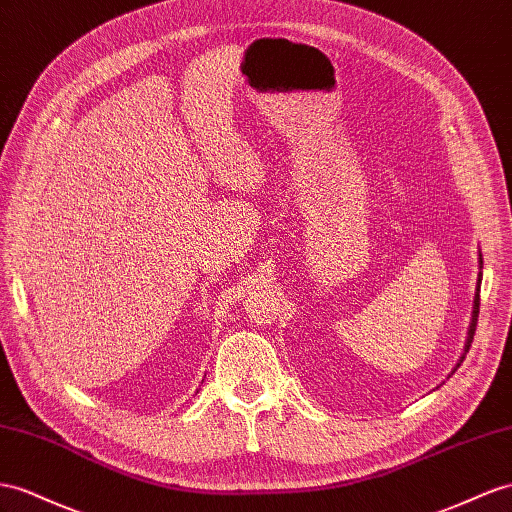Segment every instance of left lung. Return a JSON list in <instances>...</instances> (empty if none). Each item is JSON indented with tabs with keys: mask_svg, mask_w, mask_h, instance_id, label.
<instances>
[{
	"mask_svg": "<svg viewBox=\"0 0 512 512\" xmlns=\"http://www.w3.org/2000/svg\"><path fill=\"white\" fill-rule=\"evenodd\" d=\"M478 266H480V270H482V255L478 253ZM480 283H482V272H478V287H476V296H474V309H471V322H469V329H467V339H465V350H463V355H461V359H458V363H456V368L458 365L463 363V359H465V355L469 352V346H471V339H474V333H476V322H478V311H480ZM456 368L452 370V372H456Z\"/></svg>",
	"mask_w": 512,
	"mask_h": 512,
	"instance_id": "obj_1",
	"label": "left lung"
}]
</instances>
